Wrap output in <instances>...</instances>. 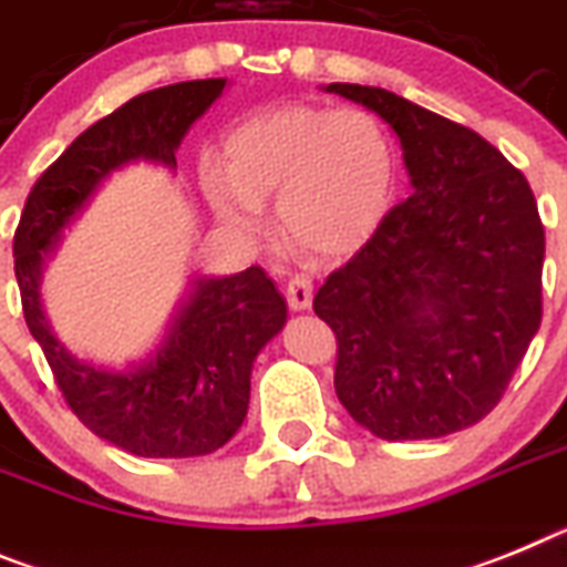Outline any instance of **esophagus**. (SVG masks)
<instances>
[{
  "instance_id": "obj_1",
  "label": "esophagus",
  "mask_w": 567,
  "mask_h": 567,
  "mask_svg": "<svg viewBox=\"0 0 567 567\" xmlns=\"http://www.w3.org/2000/svg\"><path fill=\"white\" fill-rule=\"evenodd\" d=\"M287 303L289 309L301 312V309H309L312 303V280L307 275H292L287 284Z\"/></svg>"
}]
</instances>
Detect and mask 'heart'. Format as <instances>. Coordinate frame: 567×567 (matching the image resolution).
Wrapping results in <instances>:
<instances>
[{"label":"heart","instance_id":"1","mask_svg":"<svg viewBox=\"0 0 567 567\" xmlns=\"http://www.w3.org/2000/svg\"><path fill=\"white\" fill-rule=\"evenodd\" d=\"M393 181V140L364 109H266L231 125L220 163H200V186L224 224L255 231L264 200L278 195L289 240L321 258L350 255L370 240Z\"/></svg>","mask_w":567,"mask_h":567}]
</instances>
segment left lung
<instances>
[{"label": "left lung", "mask_w": 567, "mask_h": 567, "mask_svg": "<svg viewBox=\"0 0 567 567\" xmlns=\"http://www.w3.org/2000/svg\"><path fill=\"white\" fill-rule=\"evenodd\" d=\"M401 140L413 195L323 280L336 393L386 442L482 422L542 321L545 229L525 174L476 132L404 96L332 82Z\"/></svg>", "instance_id": "8db88e82"}]
</instances>
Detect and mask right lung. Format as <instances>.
Segmentation results:
<instances>
[{
  "mask_svg": "<svg viewBox=\"0 0 567 567\" xmlns=\"http://www.w3.org/2000/svg\"><path fill=\"white\" fill-rule=\"evenodd\" d=\"M224 89L226 80L174 82L96 120L33 183L13 235L22 312L62 399L91 433L134 456H209L229 442L249 408L251 364L284 330L287 301L260 266L195 280L157 352L117 372L56 341L40 303L42 264L111 172L134 159L177 166V145Z\"/></svg>",
  "mask_w": 567,
  "mask_h": 567,
  "instance_id": "obj_1",
  "label": "right lung"
}]
</instances>
